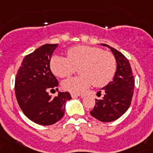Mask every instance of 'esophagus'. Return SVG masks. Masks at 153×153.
<instances>
[{
	"mask_svg": "<svg viewBox=\"0 0 153 153\" xmlns=\"http://www.w3.org/2000/svg\"><path fill=\"white\" fill-rule=\"evenodd\" d=\"M78 96H79V94H74V93H72L71 94V97L73 98H77Z\"/></svg>",
	"mask_w": 153,
	"mask_h": 153,
	"instance_id": "esophagus-1",
	"label": "esophagus"
}]
</instances>
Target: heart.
<instances>
[{"label": "heart", "instance_id": "obj_1", "mask_svg": "<svg viewBox=\"0 0 153 153\" xmlns=\"http://www.w3.org/2000/svg\"><path fill=\"white\" fill-rule=\"evenodd\" d=\"M117 59L110 51H103L98 47L79 45L69 48L67 58L53 56L50 68L59 78L68 77L78 69L79 76L62 82L64 90L79 94L91 84L96 88L107 85L117 72Z\"/></svg>", "mask_w": 153, "mask_h": 153}]
</instances>
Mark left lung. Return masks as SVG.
I'll list each match as a JSON object with an SVG mask.
<instances>
[{"instance_id": "obj_1", "label": "left lung", "mask_w": 153, "mask_h": 153, "mask_svg": "<svg viewBox=\"0 0 153 153\" xmlns=\"http://www.w3.org/2000/svg\"><path fill=\"white\" fill-rule=\"evenodd\" d=\"M111 49L117 59V67L113 81L102 88L104 96L95 99V105L90 112L92 117L102 122H111L124 114L131 105L134 88V77L128 59L117 49ZM102 92V91H100ZM98 92V97L101 96Z\"/></svg>"}]
</instances>
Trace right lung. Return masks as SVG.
Segmentation results:
<instances>
[{"label": "right lung", "instance_id": "obj_1", "mask_svg": "<svg viewBox=\"0 0 153 153\" xmlns=\"http://www.w3.org/2000/svg\"><path fill=\"white\" fill-rule=\"evenodd\" d=\"M57 45H45L26 55L15 81L18 104L30 120L48 126L62 119L65 102L71 99L68 91L52 98L49 91H58L59 82L50 69V60Z\"/></svg>", "mask_w": 153, "mask_h": 153}]
</instances>
